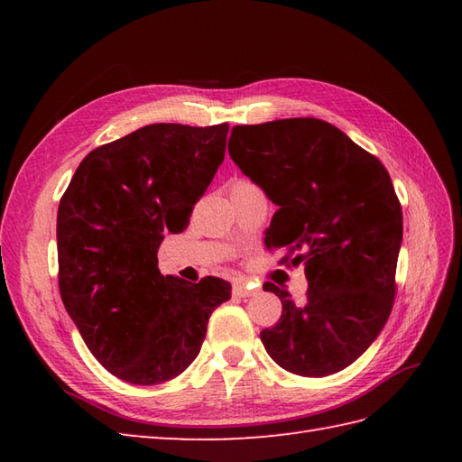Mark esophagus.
<instances>
[{
	"mask_svg": "<svg viewBox=\"0 0 462 462\" xmlns=\"http://www.w3.org/2000/svg\"><path fill=\"white\" fill-rule=\"evenodd\" d=\"M260 290H256V288H250L246 282H236L234 283V296H238V298H250V296H256Z\"/></svg>",
	"mask_w": 462,
	"mask_h": 462,
	"instance_id": "34e87169",
	"label": "esophagus"
}]
</instances>
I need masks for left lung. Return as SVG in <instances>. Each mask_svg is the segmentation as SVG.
Segmentation results:
<instances>
[{
	"label": "left lung",
	"mask_w": 462,
	"mask_h": 462,
	"mask_svg": "<svg viewBox=\"0 0 462 462\" xmlns=\"http://www.w3.org/2000/svg\"><path fill=\"white\" fill-rule=\"evenodd\" d=\"M230 159L278 206L266 246L306 262L308 296L263 283L282 318L260 333L290 373L326 377L351 365L385 328L395 298L403 212L375 156L319 119L234 126Z\"/></svg>",
	"instance_id": "8db88e82"
}]
</instances>
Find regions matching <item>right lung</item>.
<instances>
[{"label":"right lung","instance_id":"obj_1","mask_svg":"<svg viewBox=\"0 0 462 462\" xmlns=\"http://www.w3.org/2000/svg\"><path fill=\"white\" fill-rule=\"evenodd\" d=\"M228 123L143 129L91 151L57 210L59 291L101 365L159 385L200 353L212 311L232 286L162 276L156 252L180 234L224 161Z\"/></svg>","mask_w":462,"mask_h":462}]
</instances>
